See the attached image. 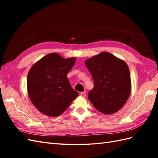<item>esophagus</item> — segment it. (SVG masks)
<instances>
[{
	"label": "esophagus",
	"instance_id": "34e87169",
	"mask_svg": "<svg viewBox=\"0 0 158 158\" xmlns=\"http://www.w3.org/2000/svg\"><path fill=\"white\" fill-rule=\"evenodd\" d=\"M80 96H82V97H85V92H81L80 93Z\"/></svg>",
	"mask_w": 158,
	"mask_h": 158
}]
</instances>
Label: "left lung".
Segmentation results:
<instances>
[{"label": "left lung", "instance_id": "1", "mask_svg": "<svg viewBox=\"0 0 158 158\" xmlns=\"http://www.w3.org/2000/svg\"><path fill=\"white\" fill-rule=\"evenodd\" d=\"M94 88L88 99L105 115L115 113L125 105L131 92L130 70L127 64L109 52H102L86 60Z\"/></svg>", "mask_w": 158, "mask_h": 158}]
</instances>
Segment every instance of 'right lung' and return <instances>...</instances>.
Listing matches in <instances>:
<instances>
[{
	"mask_svg": "<svg viewBox=\"0 0 158 158\" xmlns=\"http://www.w3.org/2000/svg\"><path fill=\"white\" fill-rule=\"evenodd\" d=\"M75 61V58L65 59L58 53H52L30 69L27 77L29 98L43 114L50 117L60 115L79 96L67 78Z\"/></svg>",
	"mask_w": 158,
	"mask_h": 158,
	"instance_id": "add662e5",
	"label": "right lung"
}]
</instances>
